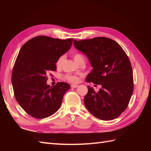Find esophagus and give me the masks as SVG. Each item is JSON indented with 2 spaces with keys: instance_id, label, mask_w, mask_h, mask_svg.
<instances>
[{
  "instance_id": "1",
  "label": "esophagus",
  "mask_w": 151,
  "mask_h": 151,
  "mask_svg": "<svg viewBox=\"0 0 151 151\" xmlns=\"http://www.w3.org/2000/svg\"><path fill=\"white\" fill-rule=\"evenodd\" d=\"M70 86H71V88H77V87L79 86V85H77V84H72Z\"/></svg>"
}]
</instances>
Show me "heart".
Instances as JSON below:
<instances>
[{
	"label": "heart",
	"instance_id": "b5f03b06",
	"mask_svg": "<svg viewBox=\"0 0 151 151\" xmlns=\"http://www.w3.org/2000/svg\"><path fill=\"white\" fill-rule=\"evenodd\" d=\"M74 60L76 61V62L77 63V64H80L82 62H84L85 63V60H84V57L83 55L79 53H76L74 54ZM64 58H65V55H61L59 57L57 60L56 61L55 63V65L56 67L58 68H60L62 63L63 60H64ZM65 78L68 80V81L71 82V83H78L79 81V78L77 76H70V75H66L65 76Z\"/></svg>",
	"mask_w": 151,
	"mask_h": 151
}]
</instances>
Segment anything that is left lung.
I'll list each match as a JSON object with an SVG mask.
<instances>
[{
	"label": "left lung",
	"mask_w": 151,
	"mask_h": 151,
	"mask_svg": "<svg viewBox=\"0 0 151 151\" xmlns=\"http://www.w3.org/2000/svg\"><path fill=\"white\" fill-rule=\"evenodd\" d=\"M74 45L86 55L93 67L87 83L102 86L98 92L88 86L84 99L86 108L99 119H115L127 108L134 91L133 71L127 55L115 41L106 37L75 40Z\"/></svg>",
	"instance_id": "left-lung-1"
}]
</instances>
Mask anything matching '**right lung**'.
<instances>
[{
    "mask_svg": "<svg viewBox=\"0 0 151 151\" xmlns=\"http://www.w3.org/2000/svg\"><path fill=\"white\" fill-rule=\"evenodd\" d=\"M73 40L38 36L21 47L12 69V84L16 101L30 116L42 119L60 108L70 85L60 82L50 87L47 74L56 70L57 58L70 48Z\"/></svg>",
    "mask_w": 151,
    "mask_h": 151,
    "instance_id": "right-lung-1",
    "label": "right lung"
}]
</instances>
